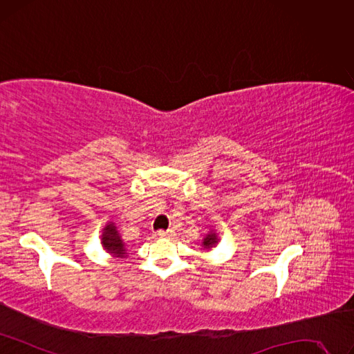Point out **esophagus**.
<instances>
[{"label":"esophagus","instance_id":"34e87169","mask_svg":"<svg viewBox=\"0 0 354 354\" xmlns=\"http://www.w3.org/2000/svg\"><path fill=\"white\" fill-rule=\"evenodd\" d=\"M159 234L160 238H170V236H174V230H159Z\"/></svg>","mask_w":354,"mask_h":354}]
</instances>
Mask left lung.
Segmentation results:
<instances>
[{"mask_svg": "<svg viewBox=\"0 0 354 354\" xmlns=\"http://www.w3.org/2000/svg\"><path fill=\"white\" fill-rule=\"evenodd\" d=\"M218 242V238H217V233L214 230H210V233L205 234V238L203 239V250L204 251H210L212 248H214Z\"/></svg>", "mask_w": 354, "mask_h": 354, "instance_id": "left-lung-1", "label": "left lung"}]
</instances>
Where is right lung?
Here are the masks:
<instances>
[{"instance_id": "right-lung-1", "label": "right lung", "mask_w": 354, "mask_h": 354, "mask_svg": "<svg viewBox=\"0 0 354 354\" xmlns=\"http://www.w3.org/2000/svg\"><path fill=\"white\" fill-rule=\"evenodd\" d=\"M102 246L113 258H127V245L124 243L120 232H118L113 221H108L102 230Z\"/></svg>"}]
</instances>
